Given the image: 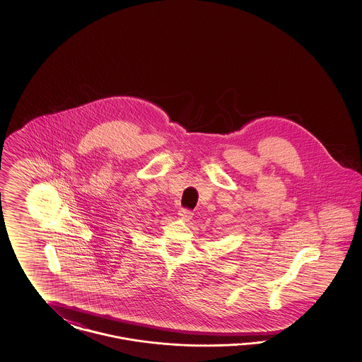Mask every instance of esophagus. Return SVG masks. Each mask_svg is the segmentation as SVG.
I'll return each mask as SVG.
<instances>
[{"instance_id": "obj_1", "label": "esophagus", "mask_w": 362, "mask_h": 362, "mask_svg": "<svg viewBox=\"0 0 362 362\" xmlns=\"http://www.w3.org/2000/svg\"><path fill=\"white\" fill-rule=\"evenodd\" d=\"M177 214H179V217H180L182 220H185V221H189V220L192 218V214H194V213H192L191 210H189V209H180Z\"/></svg>"}]
</instances>
